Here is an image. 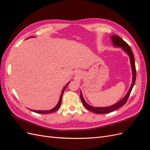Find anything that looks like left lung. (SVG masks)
<instances>
[{
    "mask_svg": "<svg viewBox=\"0 0 150 150\" xmlns=\"http://www.w3.org/2000/svg\"><path fill=\"white\" fill-rule=\"evenodd\" d=\"M111 38L112 40V42L114 45L115 47H121L123 51L128 54V56L130 59V63H131V69H132V73H133V81H132V83H131V87L129 88V89L128 91V93H126L125 95V96L122 98L121 100H120L119 102H117V103L113 104L112 106H108V107H93L89 105V104L85 101L83 97V94L82 92L81 91V94H80V98H81V100L82 101L83 105L84 107L88 109V110L92 111L94 113H96V114H107V113L111 112L113 111H115L117 109L120 108V107L122 106L124 104L126 103L127 100L129 96V94L132 91V89L133 88V86L135 83V81H136V67H135V62H134V54L131 51V49L129 47V45L127 44L125 40H122L120 37H119L118 35H112L111 36Z\"/></svg>",
    "mask_w": 150,
    "mask_h": 150,
    "instance_id": "8db88e82",
    "label": "left lung"
}]
</instances>
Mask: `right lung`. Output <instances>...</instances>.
<instances>
[{
    "label": "right lung",
    "mask_w": 150,
    "mask_h": 150,
    "mask_svg": "<svg viewBox=\"0 0 150 150\" xmlns=\"http://www.w3.org/2000/svg\"><path fill=\"white\" fill-rule=\"evenodd\" d=\"M34 36H30V38H34ZM69 82L64 87V88H63V89H62V93H61V96H60V98H59V101H58V103L57 104V105L54 107V108H52V110H47V111H36V110H32L31 111H33L34 112H37V113H39V114H49V113H51V112H54V111H57L59 108H60V106H61V102H62V95H63V93H64V90L66 89V87L67 86V85L69 84Z\"/></svg>",
    "instance_id": "right-lung-1"
}]
</instances>
